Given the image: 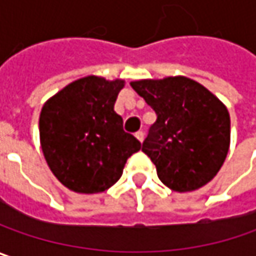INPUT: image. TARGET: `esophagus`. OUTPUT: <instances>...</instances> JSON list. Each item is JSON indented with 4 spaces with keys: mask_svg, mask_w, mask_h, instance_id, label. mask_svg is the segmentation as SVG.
Here are the masks:
<instances>
[{
    "mask_svg": "<svg viewBox=\"0 0 256 256\" xmlns=\"http://www.w3.org/2000/svg\"><path fill=\"white\" fill-rule=\"evenodd\" d=\"M136 139L139 140V142H143V139H144V133H143L142 130H139V132H136Z\"/></svg>",
    "mask_w": 256,
    "mask_h": 256,
    "instance_id": "1",
    "label": "esophagus"
}]
</instances>
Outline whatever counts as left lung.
<instances>
[{
  "instance_id": "obj_1",
  "label": "left lung",
  "mask_w": 256,
  "mask_h": 256,
  "mask_svg": "<svg viewBox=\"0 0 256 256\" xmlns=\"http://www.w3.org/2000/svg\"><path fill=\"white\" fill-rule=\"evenodd\" d=\"M156 113L142 150L172 191H194L212 181L230 144L226 106L202 84L187 76L130 82Z\"/></svg>"
}]
</instances>
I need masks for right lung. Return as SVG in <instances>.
Instances as JSON below:
<instances>
[{
    "mask_svg": "<svg viewBox=\"0 0 256 256\" xmlns=\"http://www.w3.org/2000/svg\"><path fill=\"white\" fill-rule=\"evenodd\" d=\"M123 86V80L90 75L66 85L42 108L38 132L44 159L53 175L75 192L108 190L140 149L114 112Z\"/></svg>",
    "mask_w": 256,
    "mask_h": 256,
    "instance_id": "1",
    "label": "right lung"
}]
</instances>
